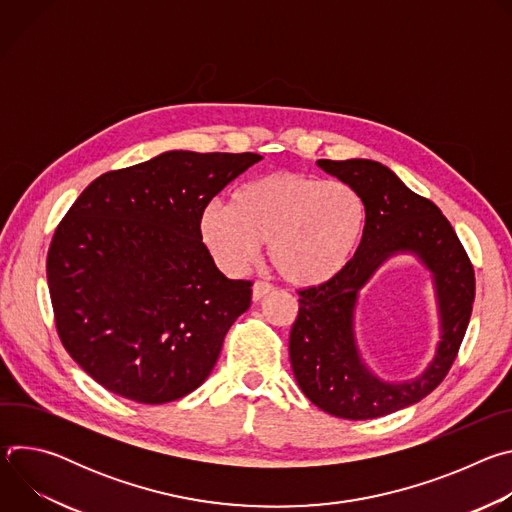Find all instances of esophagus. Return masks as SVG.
<instances>
[{"label":"esophagus","instance_id":"obj_1","mask_svg":"<svg viewBox=\"0 0 512 512\" xmlns=\"http://www.w3.org/2000/svg\"><path fill=\"white\" fill-rule=\"evenodd\" d=\"M273 291V287L269 285V283H265V281H257L255 285H253V302H261L265 296H269Z\"/></svg>","mask_w":512,"mask_h":512}]
</instances>
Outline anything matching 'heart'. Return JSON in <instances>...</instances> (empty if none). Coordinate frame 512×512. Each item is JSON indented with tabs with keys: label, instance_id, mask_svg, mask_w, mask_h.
Returning <instances> with one entry per match:
<instances>
[{
	"label": "heart",
	"instance_id": "b5f03b06",
	"mask_svg": "<svg viewBox=\"0 0 512 512\" xmlns=\"http://www.w3.org/2000/svg\"><path fill=\"white\" fill-rule=\"evenodd\" d=\"M364 229L367 206L352 186L300 172L255 178L233 194V204L208 202L198 216L200 243L223 271L243 273L267 243L273 269L298 287L344 273Z\"/></svg>",
	"mask_w": 512,
	"mask_h": 512
}]
</instances>
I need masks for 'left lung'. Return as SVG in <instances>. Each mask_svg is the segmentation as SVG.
<instances>
[{
	"label": "left lung",
	"mask_w": 512,
	"mask_h": 512,
	"mask_svg": "<svg viewBox=\"0 0 512 512\" xmlns=\"http://www.w3.org/2000/svg\"><path fill=\"white\" fill-rule=\"evenodd\" d=\"M318 168L352 186L367 206V229L356 257L336 279L300 291V314L289 334L291 371L302 393L342 419H375L427 397L448 375L464 340L474 269L448 218L373 160H318ZM413 254L432 275L441 340L415 380L387 382L363 362L355 342L361 287L389 259Z\"/></svg>",
	"instance_id": "obj_1"
}]
</instances>
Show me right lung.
Returning a JSON list of instances; mask_svg holds the SVG:
<instances>
[{
    "mask_svg": "<svg viewBox=\"0 0 512 512\" xmlns=\"http://www.w3.org/2000/svg\"><path fill=\"white\" fill-rule=\"evenodd\" d=\"M261 160L172 150L99 176L70 206L48 249L50 300L64 348L107 391L160 405L208 379L251 281L218 271L198 216Z\"/></svg>",
    "mask_w": 512,
    "mask_h": 512,
    "instance_id": "add662e5",
    "label": "right lung"
}]
</instances>
